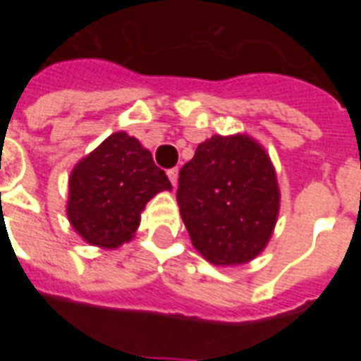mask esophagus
<instances>
[{
	"instance_id": "34e87169",
	"label": "esophagus",
	"mask_w": 361,
	"mask_h": 361,
	"mask_svg": "<svg viewBox=\"0 0 361 361\" xmlns=\"http://www.w3.org/2000/svg\"><path fill=\"white\" fill-rule=\"evenodd\" d=\"M168 177H170V180H171V184H173V188H177L178 168H171V170H168Z\"/></svg>"
}]
</instances>
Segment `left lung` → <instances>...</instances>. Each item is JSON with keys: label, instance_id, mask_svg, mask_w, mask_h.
I'll use <instances>...</instances> for the list:
<instances>
[{"label": "left lung", "instance_id": "1", "mask_svg": "<svg viewBox=\"0 0 361 361\" xmlns=\"http://www.w3.org/2000/svg\"><path fill=\"white\" fill-rule=\"evenodd\" d=\"M177 202L191 244L213 266L247 264L266 250L280 212L275 166L245 133L213 135L178 173Z\"/></svg>", "mask_w": 361, "mask_h": 361}]
</instances>
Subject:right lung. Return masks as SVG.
<instances>
[{
    "label": "right lung",
    "instance_id": "right-lung-1",
    "mask_svg": "<svg viewBox=\"0 0 361 361\" xmlns=\"http://www.w3.org/2000/svg\"><path fill=\"white\" fill-rule=\"evenodd\" d=\"M161 191L171 184L149 149L116 132L73 166L66 215L82 240L117 250L135 237L146 204Z\"/></svg>",
    "mask_w": 361,
    "mask_h": 361
}]
</instances>
